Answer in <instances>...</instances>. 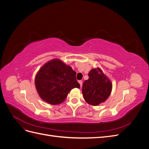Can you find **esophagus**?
<instances>
[{
    "mask_svg": "<svg viewBox=\"0 0 149 149\" xmlns=\"http://www.w3.org/2000/svg\"><path fill=\"white\" fill-rule=\"evenodd\" d=\"M78 83H79V84H80V87L81 88L82 87V84H83V82H82V81H78Z\"/></svg>",
    "mask_w": 149,
    "mask_h": 149,
    "instance_id": "esophagus-1",
    "label": "esophagus"
}]
</instances>
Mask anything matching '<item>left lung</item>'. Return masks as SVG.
<instances>
[{
    "instance_id": "8db88e82",
    "label": "left lung",
    "mask_w": 149,
    "mask_h": 149,
    "mask_svg": "<svg viewBox=\"0 0 149 149\" xmlns=\"http://www.w3.org/2000/svg\"><path fill=\"white\" fill-rule=\"evenodd\" d=\"M89 79L84 81L82 93L84 100L92 106L105 102L110 96L112 84L100 68L92 69L88 74Z\"/></svg>"
}]
</instances>
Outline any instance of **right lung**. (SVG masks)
Wrapping results in <instances>:
<instances>
[{
    "label": "right lung",
    "instance_id": "1",
    "mask_svg": "<svg viewBox=\"0 0 149 149\" xmlns=\"http://www.w3.org/2000/svg\"><path fill=\"white\" fill-rule=\"evenodd\" d=\"M72 68L59 59H53L44 64L37 72L35 84L38 95L52 105L63 102L73 88H80Z\"/></svg>",
    "mask_w": 149,
    "mask_h": 149
}]
</instances>
